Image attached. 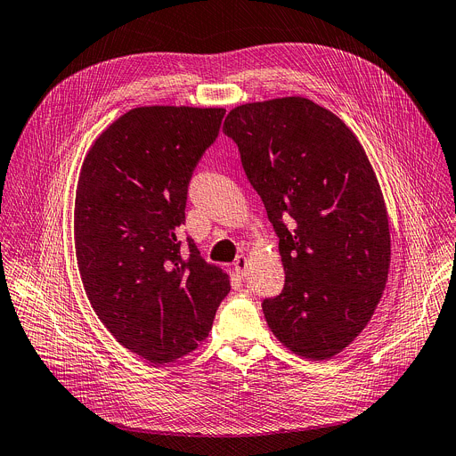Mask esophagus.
I'll return each instance as SVG.
<instances>
[{"mask_svg": "<svg viewBox=\"0 0 456 456\" xmlns=\"http://www.w3.org/2000/svg\"><path fill=\"white\" fill-rule=\"evenodd\" d=\"M233 268H235V272H237L239 277H244V275H247L248 259L244 257V256H237V257H235V263H233Z\"/></svg>", "mask_w": 456, "mask_h": 456, "instance_id": "obj_1", "label": "esophagus"}]
</instances>
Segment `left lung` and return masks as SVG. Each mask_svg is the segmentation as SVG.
Returning <instances> with one entry per match:
<instances>
[{
  "label": "left lung",
  "instance_id": "obj_1",
  "mask_svg": "<svg viewBox=\"0 0 456 456\" xmlns=\"http://www.w3.org/2000/svg\"><path fill=\"white\" fill-rule=\"evenodd\" d=\"M279 237L283 292L265 299L273 336L329 360L370 322L387 283L389 219L356 134L308 98L242 103L223 126Z\"/></svg>",
  "mask_w": 456,
  "mask_h": 456
}]
</instances>
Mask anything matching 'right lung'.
I'll return each mask as SVG.
<instances>
[{
	"instance_id": "1",
	"label": "right lung",
	"mask_w": 456,
	"mask_h": 456,
	"mask_svg": "<svg viewBox=\"0 0 456 456\" xmlns=\"http://www.w3.org/2000/svg\"><path fill=\"white\" fill-rule=\"evenodd\" d=\"M224 113L134 108L94 140L80 169L75 247L86 294L117 341L151 363L195 350L230 292L228 273L179 239L190 179Z\"/></svg>"
}]
</instances>
